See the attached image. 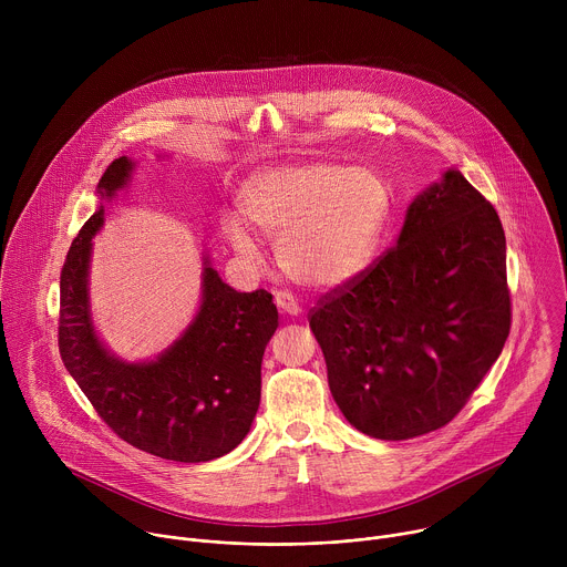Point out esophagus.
<instances>
[{
    "label": "esophagus",
    "mask_w": 567,
    "mask_h": 567,
    "mask_svg": "<svg viewBox=\"0 0 567 567\" xmlns=\"http://www.w3.org/2000/svg\"><path fill=\"white\" fill-rule=\"evenodd\" d=\"M276 305L280 307V311H285V313H289V316H298L302 309H300V305H298V300L289 293V291H278L276 293Z\"/></svg>",
    "instance_id": "obj_1"
}]
</instances>
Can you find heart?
<instances>
[{
    "label": "heart",
    "instance_id": "obj_1",
    "mask_svg": "<svg viewBox=\"0 0 567 567\" xmlns=\"http://www.w3.org/2000/svg\"><path fill=\"white\" fill-rule=\"evenodd\" d=\"M237 210L221 219L237 254H256V233L278 237V265L293 282L332 289L370 265L390 190L370 168L298 161L254 175L239 190Z\"/></svg>",
    "mask_w": 567,
    "mask_h": 567
}]
</instances>
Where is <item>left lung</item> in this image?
I'll use <instances>...</instances> for the list:
<instances>
[{"mask_svg": "<svg viewBox=\"0 0 567 567\" xmlns=\"http://www.w3.org/2000/svg\"><path fill=\"white\" fill-rule=\"evenodd\" d=\"M309 328L354 429L411 440L446 426L512 328L496 208L460 171H446L409 206L396 247L322 296Z\"/></svg>", "mask_w": 567, "mask_h": 567, "instance_id": "1", "label": "left lung"}]
</instances>
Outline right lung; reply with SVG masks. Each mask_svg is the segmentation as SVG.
Instances as JSON below:
<instances>
[{
	"label": "right lung",
	"instance_id": "obj_1",
	"mask_svg": "<svg viewBox=\"0 0 567 567\" xmlns=\"http://www.w3.org/2000/svg\"><path fill=\"white\" fill-rule=\"evenodd\" d=\"M134 171L114 158L99 182L114 199ZM105 208L80 228L60 274L58 348L64 368L101 420L127 444L175 462L230 453L251 431L260 406L265 348L278 328L274 296L228 287L204 258L202 305L186 332L152 361L127 363L101 343L90 309L92 237Z\"/></svg>",
	"mask_w": 567,
	"mask_h": 567
}]
</instances>
